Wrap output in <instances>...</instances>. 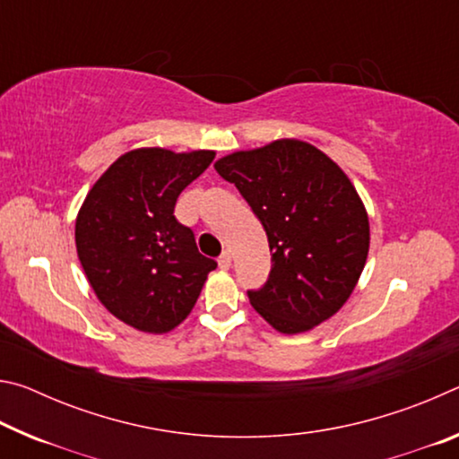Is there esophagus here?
<instances>
[{
  "label": "esophagus",
  "mask_w": 459,
  "mask_h": 459,
  "mask_svg": "<svg viewBox=\"0 0 459 459\" xmlns=\"http://www.w3.org/2000/svg\"><path fill=\"white\" fill-rule=\"evenodd\" d=\"M219 267L221 269H229L230 267V253L224 251L221 257H219Z\"/></svg>",
  "instance_id": "34e87169"
}]
</instances>
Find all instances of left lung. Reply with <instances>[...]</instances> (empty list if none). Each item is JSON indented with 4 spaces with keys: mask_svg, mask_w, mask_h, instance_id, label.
Listing matches in <instances>:
<instances>
[{
    "mask_svg": "<svg viewBox=\"0 0 459 459\" xmlns=\"http://www.w3.org/2000/svg\"><path fill=\"white\" fill-rule=\"evenodd\" d=\"M267 232L271 271L248 301L275 330H312L344 306L368 255V216L328 155L298 139L214 164Z\"/></svg>",
    "mask_w": 459,
    "mask_h": 459,
    "instance_id": "8db88e82",
    "label": "left lung"
}]
</instances>
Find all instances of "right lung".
Listing matches in <instances>:
<instances>
[{
    "label": "right lung",
    "instance_id": "obj_1",
    "mask_svg": "<svg viewBox=\"0 0 459 459\" xmlns=\"http://www.w3.org/2000/svg\"><path fill=\"white\" fill-rule=\"evenodd\" d=\"M214 152L134 150L92 186L76 219V251L97 298L134 328L164 333L186 320L216 261L200 255L176 200Z\"/></svg>",
    "mask_w": 459,
    "mask_h": 459
}]
</instances>
